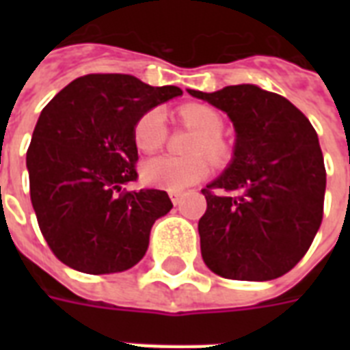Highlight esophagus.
Listing matches in <instances>:
<instances>
[{
  "label": "esophagus",
  "mask_w": 350,
  "mask_h": 350,
  "mask_svg": "<svg viewBox=\"0 0 350 350\" xmlns=\"http://www.w3.org/2000/svg\"><path fill=\"white\" fill-rule=\"evenodd\" d=\"M169 196L174 205H180L181 200H183V192H169Z\"/></svg>",
  "instance_id": "obj_1"
}]
</instances>
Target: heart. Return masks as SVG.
Returning <instances> with one entry per match:
<instances>
[{"label": "heart", "instance_id": "b5f03b06", "mask_svg": "<svg viewBox=\"0 0 350 350\" xmlns=\"http://www.w3.org/2000/svg\"><path fill=\"white\" fill-rule=\"evenodd\" d=\"M180 120L187 126L198 132L191 152L192 158L159 156L143 165L142 176L148 185L165 189L170 192H181L189 187L205 180L211 170L208 159L200 154H207L213 161H224L227 158V145L221 139L224 118L214 107L203 103H187L178 109ZM134 143L142 152H158L169 137V129L161 109L154 107L137 118L134 123Z\"/></svg>", "mask_w": 350, "mask_h": 350}]
</instances>
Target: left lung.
<instances>
[{
    "instance_id": "obj_1",
    "label": "left lung",
    "mask_w": 350,
    "mask_h": 350,
    "mask_svg": "<svg viewBox=\"0 0 350 350\" xmlns=\"http://www.w3.org/2000/svg\"><path fill=\"white\" fill-rule=\"evenodd\" d=\"M189 94L227 112L236 131L232 163L202 191L205 265L245 282L287 274L323 218L327 172L314 126L287 98L256 85Z\"/></svg>"
}]
</instances>
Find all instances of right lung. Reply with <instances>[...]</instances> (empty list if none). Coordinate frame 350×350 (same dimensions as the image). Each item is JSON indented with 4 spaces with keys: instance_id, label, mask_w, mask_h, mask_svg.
<instances>
[{
    "instance_id": "right-lung-1",
    "label": "right lung",
    "mask_w": 350,
    "mask_h": 350,
    "mask_svg": "<svg viewBox=\"0 0 350 350\" xmlns=\"http://www.w3.org/2000/svg\"><path fill=\"white\" fill-rule=\"evenodd\" d=\"M183 94L131 74H87L41 111L27 150L30 202L57 260L74 271L131 269L148 247L154 221L172 208L158 189L125 191L137 180L134 123Z\"/></svg>"
}]
</instances>
